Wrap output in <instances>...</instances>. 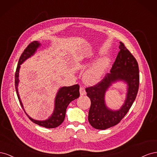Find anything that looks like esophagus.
Masks as SVG:
<instances>
[{"mask_svg": "<svg viewBox=\"0 0 157 157\" xmlns=\"http://www.w3.org/2000/svg\"><path fill=\"white\" fill-rule=\"evenodd\" d=\"M79 91H80V96H84V95L86 94V91H85V90L83 87H80Z\"/></svg>", "mask_w": 157, "mask_h": 157, "instance_id": "1", "label": "esophagus"}]
</instances>
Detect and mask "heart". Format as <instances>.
I'll list each match as a JSON object with an SVG mask.
<instances>
[{"label": "heart", "instance_id": "obj_1", "mask_svg": "<svg viewBox=\"0 0 157 157\" xmlns=\"http://www.w3.org/2000/svg\"><path fill=\"white\" fill-rule=\"evenodd\" d=\"M111 60L108 57H103L89 66L84 73V82L88 85H94L102 80L110 65Z\"/></svg>", "mask_w": 157, "mask_h": 157}]
</instances>
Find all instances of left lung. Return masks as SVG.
<instances>
[{
	"label": "left lung",
	"mask_w": 157,
	"mask_h": 157,
	"mask_svg": "<svg viewBox=\"0 0 157 157\" xmlns=\"http://www.w3.org/2000/svg\"><path fill=\"white\" fill-rule=\"evenodd\" d=\"M119 48L111 73L96 86L86 89L87 96L91 101L88 121L96 129L105 130L119 123L132 107L138 91V64L122 42H120ZM120 82L127 87L126 98L120 109H112L106 105L105 94L113 84Z\"/></svg>",
	"instance_id": "obj_1"
}]
</instances>
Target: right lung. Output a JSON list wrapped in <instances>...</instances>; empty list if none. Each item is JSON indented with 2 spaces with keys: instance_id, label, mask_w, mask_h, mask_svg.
<instances>
[{
  "instance_id": "add662e5",
  "label": "right lung",
  "mask_w": 157,
  "mask_h": 157,
  "mask_svg": "<svg viewBox=\"0 0 157 157\" xmlns=\"http://www.w3.org/2000/svg\"><path fill=\"white\" fill-rule=\"evenodd\" d=\"M41 45L42 44L39 41L33 42L27 47L24 52L22 53L20 59H19L16 71L15 86L19 101H20L23 109L24 110L28 117L29 118V119L33 122L40 126L46 128H54L59 126L63 122L65 117L66 109H67L69 104L80 96L79 86L78 84H75L71 86H63L58 89V91L54 99V111L52 112V115L47 119L43 121L36 120L27 115V113L25 111L24 107H23L18 92V85L19 83H20V79H19L20 69L21 67V65L24 63L27 59L34 56L37 50L40 48Z\"/></svg>"
}]
</instances>
